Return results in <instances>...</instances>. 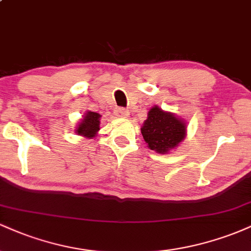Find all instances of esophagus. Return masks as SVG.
<instances>
[{
  "label": "esophagus",
  "mask_w": 251,
  "mask_h": 251,
  "mask_svg": "<svg viewBox=\"0 0 251 251\" xmlns=\"http://www.w3.org/2000/svg\"><path fill=\"white\" fill-rule=\"evenodd\" d=\"M116 116L118 118H127L129 116V112L125 108H117L116 109Z\"/></svg>",
  "instance_id": "34e87169"
}]
</instances>
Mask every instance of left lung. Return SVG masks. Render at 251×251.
Returning a JSON list of instances; mask_svg holds the SVG:
<instances>
[{
    "mask_svg": "<svg viewBox=\"0 0 251 251\" xmlns=\"http://www.w3.org/2000/svg\"><path fill=\"white\" fill-rule=\"evenodd\" d=\"M142 134L150 150L168 154L186 137V123L172 112L154 105L142 126Z\"/></svg>",
    "mask_w": 251,
    "mask_h": 251,
    "instance_id": "8db88e82",
    "label": "left lung"
}]
</instances>
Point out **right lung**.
<instances>
[{"mask_svg":"<svg viewBox=\"0 0 251 251\" xmlns=\"http://www.w3.org/2000/svg\"><path fill=\"white\" fill-rule=\"evenodd\" d=\"M100 118L101 116L97 112L87 111L85 116L82 117V119L80 120V123L77 124L74 132L77 135L92 139V138L96 137L100 129Z\"/></svg>","mask_w":251,"mask_h":251,"instance_id":"add662e5","label":"right lung"}]
</instances>
